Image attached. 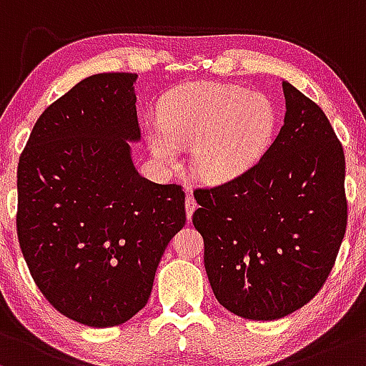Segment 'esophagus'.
<instances>
[{"label": "esophagus", "instance_id": "34e87169", "mask_svg": "<svg viewBox=\"0 0 366 366\" xmlns=\"http://www.w3.org/2000/svg\"><path fill=\"white\" fill-rule=\"evenodd\" d=\"M184 207H187V217H188V221H190L192 216H194V211L197 209V202H195L194 195H192V194L187 195V200H184Z\"/></svg>", "mask_w": 366, "mask_h": 366}]
</instances>
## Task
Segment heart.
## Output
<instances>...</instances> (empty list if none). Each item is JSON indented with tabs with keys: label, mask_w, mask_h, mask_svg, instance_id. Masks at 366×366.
<instances>
[{
	"label": "heart",
	"mask_w": 366,
	"mask_h": 366,
	"mask_svg": "<svg viewBox=\"0 0 366 366\" xmlns=\"http://www.w3.org/2000/svg\"><path fill=\"white\" fill-rule=\"evenodd\" d=\"M277 129L268 97L233 84L195 83L164 98L159 124L147 129L149 149L167 167L179 166V147L192 145V167L209 183H227L252 169Z\"/></svg>",
	"instance_id": "heart-1"
}]
</instances>
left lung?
<instances>
[{"label": "left lung", "instance_id": "8db88e82", "mask_svg": "<svg viewBox=\"0 0 366 366\" xmlns=\"http://www.w3.org/2000/svg\"><path fill=\"white\" fill-rule=\"evenodd\" d=\"M283 126L252 169L194 192V227L221 306L247 320L302 307L334 268L347 227L346 159L323 110L283 81Z\"/></svg>", "mask_w": 366, "mask_h": 366}]
</instances>
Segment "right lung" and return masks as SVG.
<instances>
[{
	"mask_svg": "<svg viewBox=\"0 0 366 366\" xmlns=\"http://www.w3.org/2000/svg\"><path fill=\"white\" fill-rule=\"evenodd\" d=\"M137 74H94L41 114L19 161L17 235L41 294L88 327L128 322L149 301L184 192L139 176Z\"/></svg>",
	"mask_w": 366,
	"mask_h": 366,
	"instance_id": "add662e5",
	"label": "right lung"
}]
</instances>
